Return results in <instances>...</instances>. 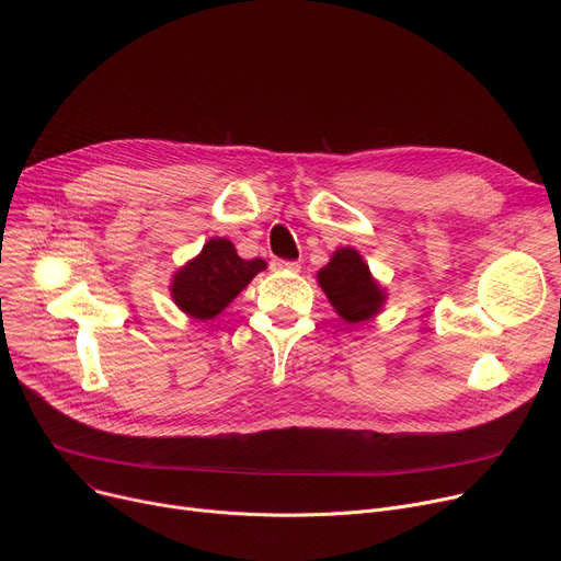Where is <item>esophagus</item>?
<instances>
[{
    "label": "esophagus",
    "instance_id": "34e87169",
    "mask_svg": "<svg viewBox=\"0 0 561 561\" xmlns=\"http://www.w3.org/2000/svg\"><path fill=\"white\" fill-rule=\"evenodd\" d=\"M271 268L275 273H282V271H288V273H300V263L298 261H284V259H273Z\"/></svg>",
    "mask_w": 561,
    "mask_h": 561
}]
</instances>
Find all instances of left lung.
I'll list each match as a JSON object with an SVG mask.
<instances>
[{
  "label": "left lung",
  "instance_id": "obj_1",
  "mask_svg": "<svg viewBox=\"0 0 561 561\" xmlns=\"http://www.w3.org/2000/svg\"><path fill=\"white\" fill-rule=\"evenodd\" d=\"M316 279L345 322H364L385 309L387 288L373 277L355 248H339Z\"/></svg>",
  "mask_w": 561,
  "mask_h": 561
}]
</instances>
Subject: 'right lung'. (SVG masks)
Returning a JSON list of instances; mask_svg holds the SVG:
<instances>
[{
    "label": "right lung",
    "instance_id": "1",
    "mask_svg": "<svg viewBox=\"0 0 561 561\" xmlns=\"http://www.w3.org/2000/svg\"><path fill=\"white\" fill-rule=\"evenodd\" d=\"M263 259H241L229 239H209L170 282L174 305L195 320H211L261 273Z\"/></svg>",
    "mask_w": 561,
    "mask_h": 561
}]
</instances>
